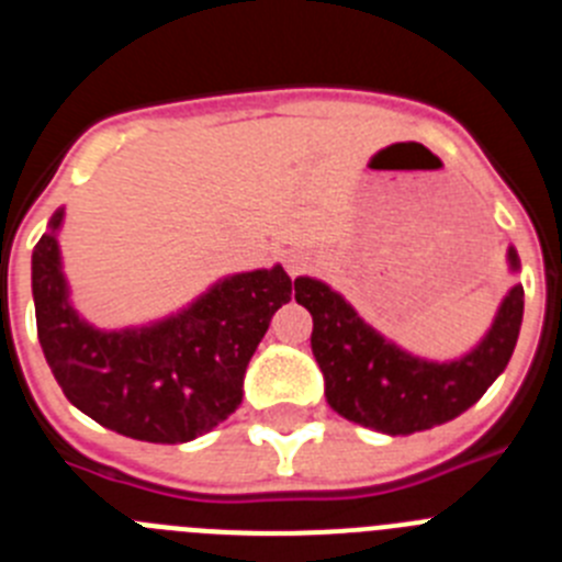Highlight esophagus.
<instances>
[{
	"mask_svg": "<svg viewBox=\"0 0 562 562\" xmlns=\"http://www.w3.org/2000/svg\"><path fill=\"white\" fill-rule=\"evenodd\" d=\"M306 267H310V258H306L304 252H286V272H290L292 278L306 272Z\"/></svg>",
	"mask_w": 562,
	"mask_h": 562,
	"instance_id": "obj_1",
	"label": "esophagus"
}]
</instances>
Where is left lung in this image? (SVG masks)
Wrapping results in <instances>:
<instances>
[{"label": "left lung", "mask_w": 562, "mask_h": 562, "mask_svg": "<svg viewBox=\"0 0 562 562\" xmlns=\"http://www.w3.org/2000/svg\"><path fill=\"white\" fill-rule=\"evenodd\" d=\"M509 267H520L513 247ZM295 301L312 315V355L324 371L331 411L391 436L445 425L475 405L506 369L524 321V286L518 284L504 297L493 329L470 355L453 362H430L376 335L337 292L315 278H297Z\"/></svg>", "instance_id": "1"}]
</instances>
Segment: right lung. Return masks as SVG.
<instances>
[{"instance_id":"obj_1","label":"right lung","mask_w":562,"mask_h":562,"mask_svg":"<svg viewBox=\"0 0 562 562\" xmlns=\"http://www.w3.org/2000/svg\"><path fill=\"white\" fill-rule=\"evenodd\" d=\"M53 213L33 250V301L42 351L78 411L123 436L177 445L207 434L241 405L252 351L292 297L284 267L241 272L154 326L98 331L67 301Z\"/></svg>"}]
</instances>
